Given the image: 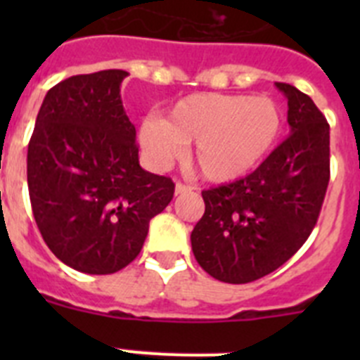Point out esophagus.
<instances>
[{
    "instance_id": "esophagus-1",
    "label": "esophagus",
    "mask_w": 360,
    "mask_h": 360,
    "mask_svg": "<svg viewBox=\"0 0 360 360\" xmlns=\"http://www.w3.org/2000/svg\"><path fill=\"white\" fill-rule=\"evenodd\" d=\"M189 191H193V187L191 186H186V184L182 182H176V186H174V195H186V193H189Z\"/></svg>"
}]
</instances>
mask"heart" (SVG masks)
I'll return each mask as SVG.
<instances>
[{
	"mask_svg": "<svg viewBox=\"0 0 360 360\" xmlns=\"http://www.w3.org/2000/svg\"><path fill=\"white\" fill-rule=\"evenodd\" d=\"M283 113L270 97L193 94L167 110L165 119L146 117L139 142L155 167H169L184 146L207 180L227 184L252 173L274 149Z\"/></svg>",
	"mask_w": 360,
	"mask_h": 360,
	"instance_id": "b5f03b06",
	"label": "heart"
}]
</instances>
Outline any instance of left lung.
<instances>
[{
	"instance_id": "left-lung-1",
	"label": "left lung",
	"mask_w": 360,
	"mask_h": 360,
	"mask_svg": "<svg viewBox=\"0 0 360 360\" xmlns=\"http://www.w3.org/2000/svg\"><path fill=\"white\" fill-rule=\"evenodd\" d=\"M288 101L290 135L254 173L202 191L205 212L191 232L196 262L241 285L287 263L316 227L330 180V126L308 95L276 82Z\"/></svg>"
}]
</instances>
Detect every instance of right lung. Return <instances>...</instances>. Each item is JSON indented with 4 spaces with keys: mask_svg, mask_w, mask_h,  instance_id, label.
<instances>
[{
    "mask_svg": "<svg viewBox=\"0 0 360 360\" xmlns=\"http://www.w3.org/2000/svg\"><path fill=\"white\" fill-rule=\"evenodd\" d=\"M129 73L103 70L56 84L39 108L27 157L32 212L44 243L84 274L135 259L151 218L173 200L171 178L142 169L120 98Z\"/></svg>",
    "mask_w": 360,
    "mask_h": 360,
    "instance_id": "right-lung-1",
    "label": "right lung"
}]
</instances>
